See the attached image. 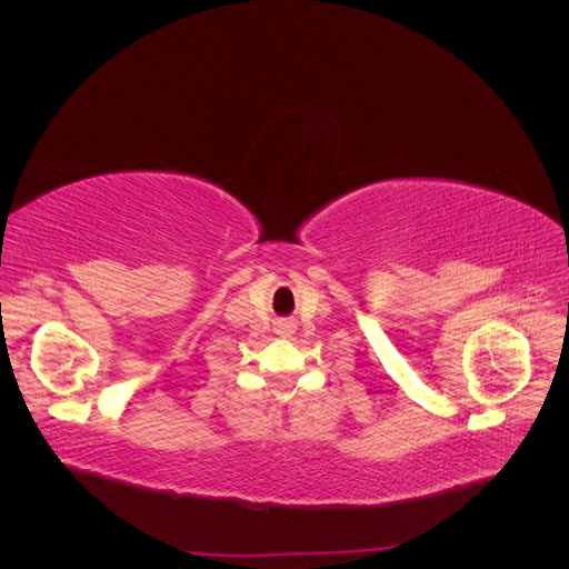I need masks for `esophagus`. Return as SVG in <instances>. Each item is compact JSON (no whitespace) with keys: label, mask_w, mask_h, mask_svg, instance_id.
Instances as JSON below:
<instances>
[{"label":"esophagus","mask_w":569,"mask_h":569,"mask_svg":"<svg viewBox=\"0 0 569 569\" xmlns=\"http://www.w3.org/2000/svg\"><path fill=\"white\" fill-rule=\"evenodd\" d=\"M282 335H291V325L289 322L282 325Z\"/></svg>","instance_id":"1"}]
</instances>
